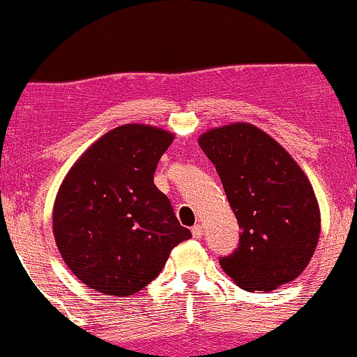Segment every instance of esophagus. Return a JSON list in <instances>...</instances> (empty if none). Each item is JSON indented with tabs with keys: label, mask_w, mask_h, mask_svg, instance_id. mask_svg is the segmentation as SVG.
I'll list each match as a JSON object with an SVG mask.
<instances>
[{
	"label": "esophagus",
	"mask_w": 357,
	"mask_h": 357,
	"mask_svg": "<svg viewBox=\"0 0 357 357\" xmlns=\"http://www.w3.org/2000/svg\"><path fill=\"white\" fill-rule=\"evenodd\" d=\"M190 232H192V236H194V238H196V239H199L201 236H203V225L196 224V225H194L192 229H190Z\"/></svg>",
	"instance_id": "esophagus-1"
}]
</instances>
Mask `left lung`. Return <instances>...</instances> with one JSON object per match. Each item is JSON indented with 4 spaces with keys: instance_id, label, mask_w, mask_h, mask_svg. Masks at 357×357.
Masks as SVG:
<instances>
[{
    "instance_id": "left-lung-1",
    "label": "left lung",
    "mask_w": 357,
    "mask_h": 357,
    "mask_svg": "<svg viewBox=\"0 0 357 357\" xmlns=\"http://www.w3.org/2000/svg\"><path fill=\"white\" fill-rule=\"evenodd\" d=\"M238 218V248L220 266L246 291L276 290L309 264L321 217L310 182L294 158L248 123L222 126L199 137Z\"/></svg>"
}]
</instances>
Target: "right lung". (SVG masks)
I'll use <instances>...</instances> for the list:
<instances>
[{
	"instance_id": "right-lung-1",
	"label": "right lung",
	"mask_w": 357,
	"mask_h": 357,
	"mask_svg": "<svg viewBox=\"0 0 357 357\" xmlns=\"http://www.w3.org/2000/svg\"><path fill=\"white\" fill-rule=\"evenodd\" d=\"M174 135L123 125L76 161L54 204L59 252L74 276L114 297L137 294L163 271L170 252L189 239L154 172Z\"/></svg>"
}]
</instances>
